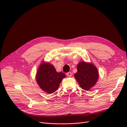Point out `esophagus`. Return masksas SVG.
I'll return each instance as SVG.
<instances>
[{
    "instance_id": "esophagus-1",
    "label": "esophagus",
    "mask_w": 127,
    "mask_h": 127,
    "mask_svg": "<svg viewBox=\"0 0 127 127\" xmlns=\"http://www.w3.org/2000/svg\"><path fill=\"white\" fill-rule=\"evenodd\" d=\"M67 75L69 77H71V72H68L67 73Z\"/></svg>"
}]
</instances>
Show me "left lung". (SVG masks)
<instances>
[{"label":"left lung","instance_id":"8db88e82","mask_svg":"<svg viewBox=\"0 0 127 127\" xmlns=\"http://www.w3.org/2000/svg\"><path fill=\"white\" fill-rule=\"evenodd\" d=\"M77 72L74 77L82 89L88 91L97 82L98 72L97 68L91 63L81 61L77 64Z\"/></svg>","mask_w":127,"mask_h":127}]
</instances>
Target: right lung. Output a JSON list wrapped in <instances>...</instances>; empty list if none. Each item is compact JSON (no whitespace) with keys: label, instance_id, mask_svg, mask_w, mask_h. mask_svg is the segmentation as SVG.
Instances as JSON below:
<instances>
[{"label":"right lung","instance_id":"right-lung-1","mask_svg":"<svg viewBox=\"0 0 127 127\" xmlns=\"http://www.w3.org/2000/svg\"><path fill=\"white\" fill-rule=\"evenodd\" d=\"M66 75L62 72H57L55 67L49 63H42L38 68L36 80L41 89L47 93L55 92Z\"/></svg>","mask_w":127,"mask_h":127}]
</instances>
